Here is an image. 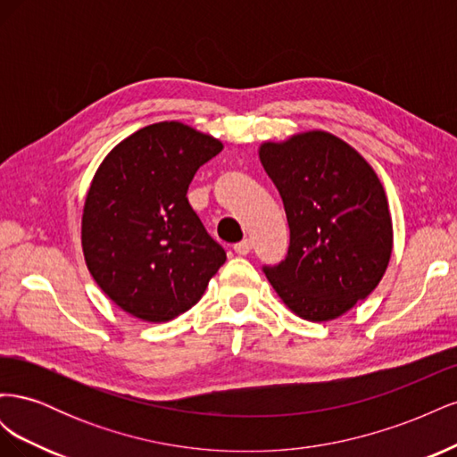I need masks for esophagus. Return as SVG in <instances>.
<instances>
[{"label": "esophagus", "mask_w": 457, "mask_h": 457, "mask_svg": "<svg viewBox=\"0 0 457 457\" xmlns=\"http://www.w3.org/2000/svg\"><path fill=\"white\" fill-rule=\"evenodd\" d=\"M234 252H237L238 255H247L252 252V240H242L238 244H234Z\"/></svg>", "instance_id": "1"}]
</instances>
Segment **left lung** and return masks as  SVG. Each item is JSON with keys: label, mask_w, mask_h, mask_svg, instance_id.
Listing matches in <instances>:
<instances>
[{"label": "left lung", "mask_w": 457, "mask_h": 457, "mask_svg": "<svg viewBox=\"0 0 457 457\" xmlns=\"http://www.w3.org/2000/svg\"><path fill=\"white\" fill-rule=\"evenodd\" d=\"M259 158L289 225L286 259L262 270L303 320H334L366 299L389 265L393 220L379 177L328 131L262 143Z\"/></svg>", "instance_id": "8db88e82"}]
</instances>
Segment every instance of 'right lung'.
<instances>
[{
	"instance_id": "right-lung-1",
	"label": "right lung",
	"mask_w": 457,
	"mask_h": 457,
	"mask_svg": "<svg viewBox=\"0 0 457 457\" xmlns=\"http://www.w3.org/2000/svg\"><path fill=\"white\" fill-rule=\"evenodd\" d=\"M223 143L181 121L152 123L108 152L81 215L86 265L116 305L168 322L196 305L227 253L187 192Z\"/></svg>"
}]
</instances>
